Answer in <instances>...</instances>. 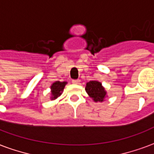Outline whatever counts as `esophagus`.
<instances>
[{"mask_svg": "<svg viewBox=\"0 0 154 154\" xmlns=\"http://www.w3.org/2000/svg\"><path fill=\"white\" fill-rule=\"evenodd\" d=\"M72 83L79 84L80 83V80H79V79H77V80H72Z\"/></svg>", "mask_w": 154, "mask_h": 154, "instance_id": "34e87169", "label": "esophagus"}]
</instances>
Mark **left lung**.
Listing matches in <instances>:
<instances>
[{
	"instance_id": "obj_1",
	"label": "left lung",
	"mask_w": 154,
	"mask_h": 154,
	"mask_svg": "<svg viewBox=\"0 0 154 154\" xmlns=\"http://www.w3.org/2000/svg\"><path fill=\"white\" fill-rule=\"evenodd\" d=\"M86 91L90 97H91L96 102L103 101L106 94L103 87L101 86V83L97 81H90L89 82H87Z\"/></svg>"
}]
</instances>
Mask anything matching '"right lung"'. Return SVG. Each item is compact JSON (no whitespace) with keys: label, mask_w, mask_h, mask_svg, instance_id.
Returning <instances> with one entry per match:
<instances>
[{"label":"right lung","mask_w":154,"mask_h":154,"mask_svg":"<svg viewBox=\"0 0 154 154\" xmlns=\"http://www.w3.org/2000/svg\"><path fill=\"white\" fill-rule=\"evenodd\" d=\"M66 82H56L53 83V85L51 86V93H52V100L54 99H56L57 97H59L61 94H62V91L64 89V87L66 85Z\"/></svg>","instance_id":"obj_1"}]
</instances>
